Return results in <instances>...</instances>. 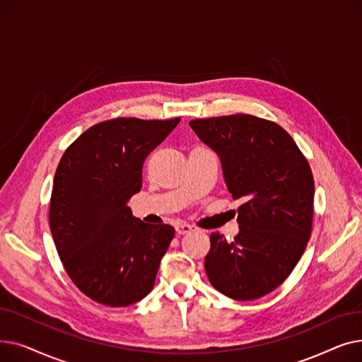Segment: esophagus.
I'll list each match as a JSON object with an SVG mask.
<instances>
[{"mask_svg":"<svg viewBox=\"0 0 362 362\" xmlns=\"http://www.w3.org/2000/svg\"><path fill=\"white\" fill-rule=\"evenodd\" d=\"M194 230V226L191 224H186V223H177L176 224V233L177 235H186V233H191Z\"/></svg>","mask_w":362,"mask_h":362,"instance_id":"obj_1","label":"esophagus"}]
</instances>
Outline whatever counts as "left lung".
Wrapping results in <instances>:
<instances>
[{"mask_svg":"<svg viewBox=\"0 0 362 362\" xmlns=\"http://www.w3.org/2000/svg\"><path fill=\"white\" fill-rule=\"evenodd\" d=\"M221 160L227 189L242 199L239 233H211L204 265L213 286L238 300L273 292L289 277L311 238L314 177L281 126L251 114L189 122Z\"/></svg>","mask_w":362,"mask_h":362,"instance_id":"obj_1","label":"left lung"}]
</instances>
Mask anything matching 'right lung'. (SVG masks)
Segmentation results:
<instances>
[{"label":"right lung","mask_w":362,"mask_h":362,"mask_svg":"<svg viewBox=\"0 0 362 362\" xmlns=\"http://www.w3.org/2000/svg\"><path fill=\"white\" fill-rule=\"evenodd\" d=\"M180 117H117L93 124L63 154L49 199V227L64 269L92 300L127 307L154 288L175 238L170 224H146L127 201L141 191L149 152Z\"/></svg>","instance_id":"1"}]
</instances>
